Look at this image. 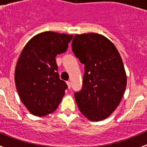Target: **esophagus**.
Masks as SVG:
<instances>
[{
    "mask_svg": "<svg viewBox=\"0 0 147 147\" xmlns=\"http://www.w3.org/2000/svg\"><path fill=\"white\" fill-rule=\"evenodd\" d=\"M66 84H67V85H68V88H69V89H70V88H71V83H70V82H69V81H68V82H66Z\"/></svg>",
    "mask_w": 147,
    "mask_h": 147,
    "instance_id": "obj_1",
    "label": "esophagus"
}]
</instances>
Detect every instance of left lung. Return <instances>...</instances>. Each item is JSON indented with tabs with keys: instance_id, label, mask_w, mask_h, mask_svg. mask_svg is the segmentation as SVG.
<instances>
[{
	"instance_id": "left-lung-1",
	"label": "left lung",
	"mask_w": 147,
	"mask_h": 147,
	"mask_svg": "<svg viewBox=\"0 0 147 147\" xmlns=\"http://www.w3.org/2000/svg\"><path fill=\"white\" fill-rule=\"evenodd\" d=\"M71 47L85 65L82 88L75 93L77 105L89 121H102L117 107L125 92L122 59L113 42L98 33L77 34Z\"/></svg>"
}]
</instances>
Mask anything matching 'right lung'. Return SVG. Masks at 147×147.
<instances>
[{
    "mask_svg": "<svg viewBox=\"0 0 147 147\" xmlns=\"http://www.w3.org/2000/svg\"><path fill=\"white\" fill-rule=\"evenodd\" d=\"M73 35L43 32L26 44L17 60L14 80L20 98L31 114L46 116L59 107L67 88L55 56L65 53Z\"/></svg>",
    "mask_w": 147,
    "mask_h": 147,
    "instance_id": "1",
    "label": "right lung"
}]
</instances>
